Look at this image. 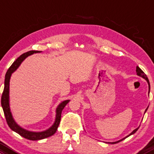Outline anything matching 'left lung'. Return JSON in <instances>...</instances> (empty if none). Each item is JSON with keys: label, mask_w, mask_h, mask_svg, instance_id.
Masks as SVG:
<instances>
[{"label": "left lung", "mask_w": 154, "mask_h": 154, "mask_svg": "<svg viewBox=\"0 0 154 154\" xmlns=\"http://www.w3.org/2000/svg\"><path fill=\"white\" fill-rule=\"evenodd\" d=\"M136 72H137V74L138 76H140V77H143V78H144L145 80H146V81H147V82H148V94H149V92H150V83H149V80H148V77H147V76H146V74L144 73V72H143V71H142V69L140 68L139 66H137V68H136ZM147 109H148V107H147V109H146V111H145V112H146L147 111ZM139 129V127L138 128H137V129H135L134 131H132V132L131 133H130V134L128 135V136H126V137H124V138H123V139H121V140H118V141H116V142H113V143H110V144H116V143H119V142H121V141H122L123 140H124L125 138H126V137H129L130 135H131V134H134L135 132H136L137 131V129Z\"/></svg>", "instance_id": "1"}]
</instances>
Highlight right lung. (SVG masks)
Segmentation results:
<instances>
[{"instance_id":"obj_1","label":"right lung","mask_w":154,"mask_h":154,"mask_svg":"<svg viewBox=\"0 0 154 154\" xmlns=\"http://www.w3.org/2000/svg\"><path fill=\"white\" fill-rule=\"evenodd\" d=\"M42 51H36V50H31V51H28L25 52L23 55L17 59L16 60L12 63V65L9 67L8 69L7 72H6V76H5V81H4V89H3V92L1 96V106H2L3 112H4V116L6 117V122L10 127V129L13 131L19 134L20 136L23 137L25 139H28L30 140H39L45 139V138L49 137L52 136L56 132L57 129L59 126L60 121V117H61V112L62 110L65 106L68 104L70 100H65L62 102L58 106L56 109V117L54 124L50 128L48 129L45 130L43 131H39V132H36V131H30L28 130L23 129L22 127L17 124L14 121V118L11 115V109H10L9 106V82L10 78H11V74L16 71V69L20 66L22 62L25 60V58L30 55H33L34 53H38V52H41Z\"/></svg>"}]
</instances>
